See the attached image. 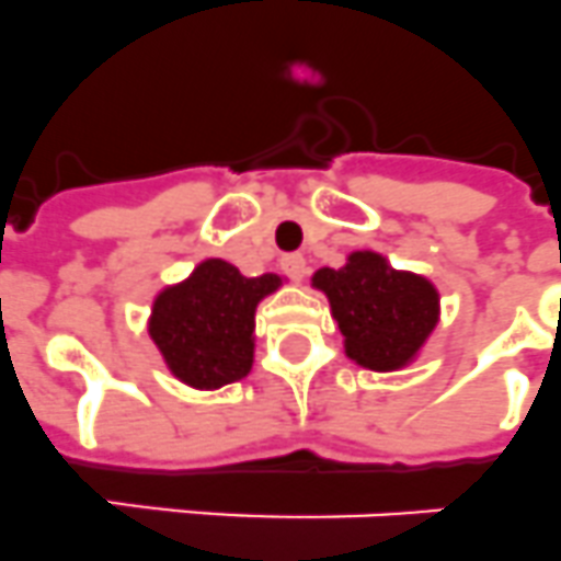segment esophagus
<instances>
[{
    "mask_svg": "<svg viewBox=\"0 0 561 561\" xmlns=\"http://www.w3.org/2000/svg\"><path fill=\"white\" fill-rule=\"evenodd\" d=\"M282 267H285V273H288L290 279L302 282L305 273H308V259H305L302 253H290V256L282 259Z\"/></svg>",
    "mask_w": 561,
    "mask_h": 561,
    "instance_id": "1",
    "label": "esophagus"
}]
</instances>
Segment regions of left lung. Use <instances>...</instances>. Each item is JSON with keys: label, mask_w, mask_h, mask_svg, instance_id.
Listing matches in <instances>:
<instances>
[{"label": "left lung", "mask_w": 561, "mask_h": 561, "mask_svg": "<svg viewBox=\"0 0 561 561\" xmlns=\"http://www.w3.org/2000/svg\"><path fill=\"white\" fill-rule=\"evenodd\" d=\"M310 288L331 305L347 359L376 374L411 368L442 317L439 288L376 251H351L342 267H319Z\"/></svg>", "instance_id": "obj_1"}]
</instances>
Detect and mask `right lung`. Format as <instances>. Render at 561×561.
Returning a JSON list of instances; mask_svg holds the SVG:
<instances>
[{
    "label": "right lung",
    "instance_id": "add662e5",
    "mask_svg": "<svg viewBox=\"0 0 561 561\" xmlns=\"http://www.w3.org/2000/svg\"><path fill=\"white\" fill-rule=\"evenodd\" d=\"M288 276H242L225 259H202L185 279L164 285L150 305L148 336L173 379L219 390L251 374L256 308Z\"/></svg>",
    "mask_w": 561,
    "mask_h": 561
}]
</instances>
